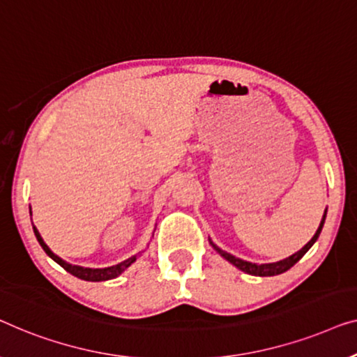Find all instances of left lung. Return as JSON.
<instances>
[{
  "instance_id": "1",
  "label": "left lung",
  "mask_w": 357,
  "mask_h": 357,
  "mask_svg": "<svg viewBox=\"0 0 357 357\" xmlns=\"http://www.w3.org/2000/svg\"><path fill=\"white\" fill-rule=\"evenodd\" d=\"M325 215H327V210H325L324 218H322V222H320L319 229L315 231L314 238L310 239L309 243L305 244L303 249L298 250V252L293 254V255H289L288 259L280 260V262H275V264H262V265H257V264H252V262H245V260H243V259H238V257H234V255L225 252V250L220 249L218 245H215L213 243H212V245H213V249L217 250V252H218L220 255H222V257H225V259L228 260V262L236 265V267H238L239 270H243V272L249 273V275H255V277H273V275H280V273L286 272V270H289L296 262H298V260L303 259V255H304L305 252H307V250H309L310 248H312V244L315 243V241H317L320 231H322V228H324Z\"/></svg>"
}]
</instances>
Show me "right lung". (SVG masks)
Masks as SVG:
<instances>
[{
  "mask_svg": "<svg viewBox=\"0 0 357 357\" xmlns=\"http://www.w3.org/2000/svg\"><path fill=\"white\" fill-rule=\"evenodd\" d=\"M33 233L35 236H37V241L40 243V245H42L45 252H47L50 257H52L54 262L61 265V267L66 270V272H69L71 275H74V277H77L80 280H85V281H105V280H112V278H116L118 275H121L124 270H126L130 264L135 262V259H137V255H132V257H129L128 260H124V262L118 264V265H113V267H107V268H84V267H79V265H71L68 262H64L63 259H59L56 254H53L52 250H50V248L47 244L43 243L42 236H40L38 229L33 227Z\"/></svg>",
  "mask_w": 357,
  "mask_h": 357,
  "instance_id": "1",
  "label": "right lung"
}]
</instances>
